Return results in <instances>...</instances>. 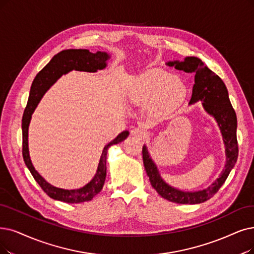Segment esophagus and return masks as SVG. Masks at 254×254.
Returning <instances> with one entry per match:
<instances>
[{
	"mask_svg": "<svg viewBox=\"0 0 254 254\" xmlns=\"http://www.w3.org/2000/svg\"><path fill=\"white\" fill-rule=\"evenodd\" d=\"M131 134H132L135 137H137L138 139H143V138H145L147 136L148 133H147V131L144 128L137 127V128H134V129L131 130Z\"/></svg>",
	"mask_w": 254,
	"mask_h": 254,
	"instance_id": "1",
	"label": "esophagus"
}]
</instances>
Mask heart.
Returning a JSON list of instances; mask_svg holds the SVG:
<instances>
[{
  "label": "heart",
  "instance_id": "heart-1",
  "mask_svg": "<svg viewBox=\"0 0 254 254\" xmlns=\"http://www.w3.org/2000/svg\"><path fill=\"white\" fill-rule=\"evenodd\" d=\"M188 95L185 81L168 70L155 68L135 77L129 97L135 103L151 105L158 115L175 111Z\"/></svg>",
  "mask_w": 254,
  "mask_h": 254
}]
</instances>
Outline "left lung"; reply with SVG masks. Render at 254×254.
I'll use <instances>...</instances> for the list:
<instances>
[{
	"mask_svg": "<svg viewBox=\"0 0 254 254\" xmlns=\"http://www.w3.org/2000/svg\"><path fill=\"white\" fill-rule=\"evenodd\" d=\"M166 64L174 66L179 70H185L186 73L195 74V84L192 86L191 98L189 104L202 102L205 113L216 120L225 146L226 161L220 176L207 188L199 190H182L167 184L162 179L146 145L143 146L144 166L151 186L162 198L179 204H199L207 201L216 194L237 162L239 149L236 111L231 106L224 82L201 59L189 56L185 58L184 62L174 60V62H168Z\"/></svg>",
	"mask_w": 254,
	"mask_h": 254,
	"instance_id": "obj_1",
	"label": "left lung"
}]
</instances>
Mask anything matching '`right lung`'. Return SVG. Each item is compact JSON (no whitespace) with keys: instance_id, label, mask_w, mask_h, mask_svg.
I'll use <instances>...</instances> for the list:
<instances>
[{"instance_id":"obj_1","label":"right lung","mask_w":254,"mask_h":254,"mask_svg":"<svg viewBox=\"0 0 254 254\" xmlns=\"http://www.w3.org/2000/svg\"><path fill=\"white\" fill-rule=\"evenodd\" d=\"M110 57V54L107 52H101V51L92 53L85 49L64 50L51 59L50 63L36 75L32 82L31 88H30L28 103L22 120L23 157L27 168L31 172L37 184L48 196L53 198L54 200L66 202V203H81V202L90 201L97 194H99L101 190L103 189L106 178V161L108 149L113 145H117L126 139L129 135V131H123L115 139L105 145L99 160L96 174L88 184L80 189L65 190L50 185L33 167L31 158H30L28 146V130L32 115L47 90L63 75L69 73L73 69L80 70V72L96 73L98 70L104 69L107 66V62Z\"/></svg>"}]
</instances>
